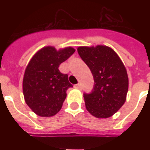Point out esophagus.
<instances>
[{
  "label": "esophagus",
  "instance_id": "1",
  "mask_svg": "<svg viewBox=\"0 0 150 150\" xmlns=\"http://www.w3.org/2000/svg\"><path fill=\"white\" fill-rule=\"evenodd\" d=\"M75 88H78V89H80V88H81V84H80V83H78V84H75Z\"/></svg>",
  "mask_w": 150,
  "mask_h": 150
}]
</instances>
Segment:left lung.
Returning <instances> with one entry per match:
<instances>
[{
  "label": "left lung",
  "instance_id": "8db88e82",
  "mask_svg": "<svg viewBox=\"0 0 150 150\" xmlns=\"http://www.w3.org/2000/svg\"><path fill=\"white\" fill-rule=\"evenodd\" d=\"M77 50L95 82L91 93L83 94L86 108L95 117H110L126 100L129 78L125 67L108 46H79Z\"/></svg>",
  "mask_w": 150,
  "mask_h": 150
}]
</instances>
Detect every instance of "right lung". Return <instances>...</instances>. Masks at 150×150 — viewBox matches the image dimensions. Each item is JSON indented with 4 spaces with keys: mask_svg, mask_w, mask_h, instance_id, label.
<instances>
[{
    "mask_svg": "<svg viewBox=\"0 0 150 150\" xmlns=\"http://www.w3.org/2000/svg\"><path fill=\"white\" fill-rule=\"evenodd\" d=\"M75 51L72 47L57 50L46 46L30 59L25 71L23 94L26 104L38 116H53L62 108L67 90L73 86L68 75L59 71V67Z\"/></svg>",
    "mask_w": 150,
    "mask_h": 150,
    "instance_id": "right-lung-1",
    "label": "right lung"
}]
</instances>
